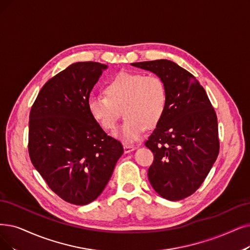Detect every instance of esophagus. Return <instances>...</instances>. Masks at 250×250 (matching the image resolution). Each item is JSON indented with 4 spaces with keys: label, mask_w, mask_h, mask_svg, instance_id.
Segmentation results:
<instances>
[{
    "label": "esophagus",
    "mask_w": 250,
    "mask_h": 250,
    "mask_svg": "<svg viewBox=\"0 0 250 250\" xmlns=\"http://www.w3.org/2000/svg\"><path fill=\"white\" fill-rule=\"evenodd\" d=\"M123 147H124V152H125V153H130V152L134 151V149L136 148V146H133V145H127V144H125V145L123 146Z\"/></svg>",
    "instance_id": "obj_1"
}]
</instances>
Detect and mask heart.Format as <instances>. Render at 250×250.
Returning <instances> with one entry per match:
<instances>
[{
  "mask_svg": "<svg viewBox=\"0 0 250 250\" xmlns=\"http://www.w3.org/2000/svg\"><path fill=\"white\" fill-rule=\"evenodd\" d=\"M168 91L162 78L137 72H120L104 86V95L88 98V112L107 132H114L123 114L125 122L120 130L124 141L134 142L146 128L156 127L163 119Z\"/></svg>",
  "mask_w": 250,
  "mask_h": 250,
  "instance_id": "1",
  "label": "heart"
}]
</instances>
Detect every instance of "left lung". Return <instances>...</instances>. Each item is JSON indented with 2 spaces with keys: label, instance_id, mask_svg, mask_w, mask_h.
Masks as SVG:
<instances>
[{
  "label": "left lung",
  "instance_id": "obj_1",
  "mask_svg": "<svg viewBox=\"0 0 250 250\" xmlns=\"http://www.w3.org/2000/svg\"><path fill=\"white\" fill-rule=\"evenodd\" d=\"M131 64L166 84V113L146 142L154 154L147 177L160 196L182 200L202 185L218 156L215 111L198 80L175 62L158 59Z\"/></svg>",
  "mask_w": 250,
  "mask_h": 250
}]
</instances>
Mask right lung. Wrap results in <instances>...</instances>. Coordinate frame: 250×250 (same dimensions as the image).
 <instances>
[{"instance_id":"1","label":"right lung","mask_w":250,"mask_h":250,"mask_svg":"<svg viewBox=\"0 0 250 250\" xmlns=\"http://www.w3.org/2000/svg\"><path fill=\"white\" fill-rule=\"evenodd\" d=\"M106 67L93 62L67 66L45 83L29 113L31 161L48 187L75 205H86L102 194L124 152L87 107Z\"/></svg>"}]
</instances>
